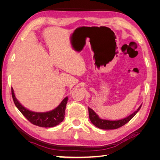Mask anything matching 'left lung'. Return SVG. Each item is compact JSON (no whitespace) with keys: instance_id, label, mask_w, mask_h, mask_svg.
<instances>
[{"instance_id":"8db88e82","label":"left lung","mask_w":160,"mask_h":160,"mask_svg":"<svg viewBox=\"0 0 160 160\" xmlns=\"http://www.w3.org/2000/svg\"><path fill=\"white\" fill-rule=\"evenodd\" d=\"M142 105V104L139 106V108L137 109V111H135V112H133L132 114L129 115L128 118H124L123 119L118 120V121H109V120L101 119L98 117V115L94 112V111L93 109H91V108H88L89 119L91 120V123H93L95 126H96L97 128H98L99 129H118L122 127L123 125L129 122V121L134 117L135 114L138 112L140 108H141Z\"/></svg>"}]
</instances>
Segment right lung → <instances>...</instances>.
<instances>
[{
	"label": "right lung",
	"instance_id": "obj_1",
	"mask_svg": "<svg viewBox=\"0 0 160 160\" xmlns=\"http://www.w3.org/2000/svg\"><path fill=\"white\" fill-rule=\"evenodd\" d=\"M11 93L14 105L28 121L33 125L42 128H52L59 125L65 118V111L68 98H65L55 109L45 113H37L24 108L17 100L12 88L11 89Z\"/></svg>",
	"mask_w": 160,
	"mask_h": 160
}]
</instances>
